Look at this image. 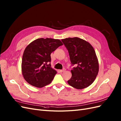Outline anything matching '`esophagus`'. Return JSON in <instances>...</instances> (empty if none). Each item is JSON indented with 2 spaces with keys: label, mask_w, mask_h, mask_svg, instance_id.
I'll return each mask as SVG.
<instances>
[{
  "label": "esophagus",
  "mask_w": 121,
  "mask_h": 121,
  "mask_svg": "<svg viewBox=\"0 0 121 121\" xmlns=\"http://www.w3.org/2000/svg\"><path fill=\"white\" fill-rule=\"evenodd\" d=\"M65 70H66V69H65V68H63V69L60 70V72H64Z\"/></svg>",
  "instance_id": "obj_1"
}]
</instances>
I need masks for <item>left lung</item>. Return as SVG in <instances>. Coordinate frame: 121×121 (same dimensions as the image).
Segmentation results:
<instances>
[{
  "label": "left lung",
  "mask_w": 121,
  "mask_h": 121,
  "mask_svg": "<svg viewBox=\"0 0 121 121\" xmlns=\"http://www.w3.org/2000/svg\"><path fill=\"white\" fill-rule=\"evenodd\" d=\"M67 49L73 67L72 76L67 81L70 86L81 89L88 87L95 81L99 72V62L92 46L80 38L62 39Z\"/></svg>",
  "instance_id": "8db88e82"
}]
</instances>
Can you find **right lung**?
Here are the masks:
<instances>
[{
  "label": "right lung",
  "mask_w": 121,
  "mask_h": 121,
  "mask_svg": "<svg viewBox=\"0 0 121 121\" xmlns=\"http://www.w3.org/2000/svg\"><path fill=\"white\" fill-rule=\"evenodd\" d=\"M62 45L58 39L40 38L26 47L22 56V69L27 82L39 88L51 82L57 72L51 67L50 55Z\"/></svg>",
  "instance_id": "add662e5"
}]
</instances>
